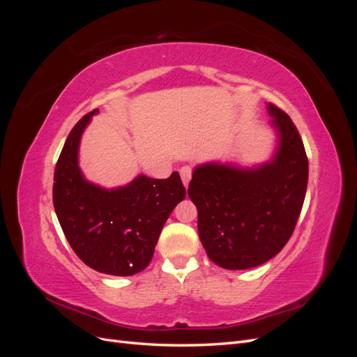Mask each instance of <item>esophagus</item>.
Masks as SVG:
<instances>
[{"label": "esophagus", "instance_id": "34e87169", "mask_svg": "<svg viewBox=\"0 0 357 357\" xmlns=\"http://www.w3.org/2000/svg\"><path fill=\"white\" fill-rule=\"evenodd\" d=\"M180 176H181V181H183V185H185L186 188H188V185H189V181H190V177H192V168L190 167H181V169H180Z\"/></svg>", "mask_w": 357, "mask_h": 357}]
</instances>
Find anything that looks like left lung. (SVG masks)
Here are the masks:
<instances>
[{"mask_svg": "<svg viewBox=\"0 0 357 357\" xmlns=\"http://www.w3.org/2000/svg\"><path fill=\"white\" fill-rule=\"evenodd\" d=\"M277 146L255 167L205 162L188 195L198 210L199 240L225 269H248L273 259L289 241L304 204L308 159L291 119L266 104Z\"/></svg>", "mask_w": 357, "mask_h": 357, "instance_id": "8db88e82", "label": "left lung"}]
</instances>
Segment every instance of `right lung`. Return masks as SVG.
Here are the masks:
<instances>
[{
    "mask_svg": "<svg viewBox=\"0 0 357 357\" xmlns=\"http://www.w3.org/2000/svg\"><path fill=\"white\" fill-rule=\"evenodd\" d=\"M93 110L75 123L62 147L53 178V207L67 240L82 261L102 274L128 277L149 265L162 228L186 198L178 172L168 178L137 176L105 189L86 180L79 147Z\"/></svg>",
    "mask_w": 357,
    "mask_h": 357,
    "instance_id": "1",
    "label": "right lung"
}]
</instances>
